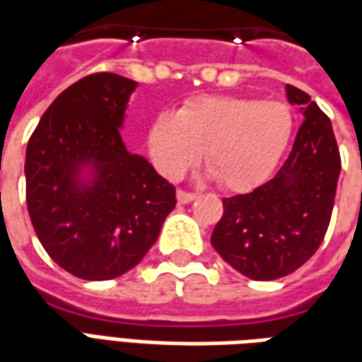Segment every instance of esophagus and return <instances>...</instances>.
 Listing matches in <instances>:
<instances>
[{"mask_svg": "<svg viewBox=\"0 0 362 362\" xmlns=\"http://www.w3.org/2000/svg\"><path fill=\"white\" fill-rule=\"evenodd\" d=\"M176 198H178V204H189V202L196 199V194L194 192H186V189H178Z\"/></svg>", "mask_w": 362, "mask_h": 362, "instance_id": "34e87169", "label": "esophagus"}]
</instances>
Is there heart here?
<instances>
[{
	"mask_svg": "<svg viewBox=\"0 0 362 362\" xmlns=\"http://www.w3.org/2000/svg\"><path fill=\"white\" fill-rule=\"evenodd\" d=\"M294 135V113L278 100L196 95L174 113H158L148 127V153L158 173L178 180L206 164L227 192H247L267 180Z\"/></svg>",
	"mask_w": 362,
	"mask_h": 362,
	"instance_id": "1",
	"label": "heart"
}]
</instances>
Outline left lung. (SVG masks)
<instances>
[{
  "mask_svg": "<svg viewBox=\"0 0 362 362\" xmlns=\"http://www.w3.org/2000/svg\"><path fill=\"white\" fill-rule=\"evenodd\" d=\"M286 93L305 117L286 163L249 194L223 198V216L211 233L221 259L252 280H276L312 259L327 233L339 180L329 117L302 90L288 84Z\"/></svg>",
  "mask_w": 362,
  "mask_h": 362,
  "instance_id": "obj_1",
  "label": "left lung"
}]
</instances>
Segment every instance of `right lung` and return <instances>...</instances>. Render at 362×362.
I'll return each mask as SVG.
<instances>
[{"label": "right lung", "instance_id": "obj_1", "mask_svg": "<svg viewBox=\"0 0 362 362\" xmlns=\"http://www.w3.org/2000/svg\"><path fill=\"white\" fill-rule=\"evenodd\" d=\"M137 82L111 72L78 80L50 103L27 156V209L58 267L84 280H110L137 267L176 206L173 184L131 155L119 127ZM92 163V187L77 184Z\"/></svg>", "mask_w": 362, "mask_h": 362}]
</instances>
